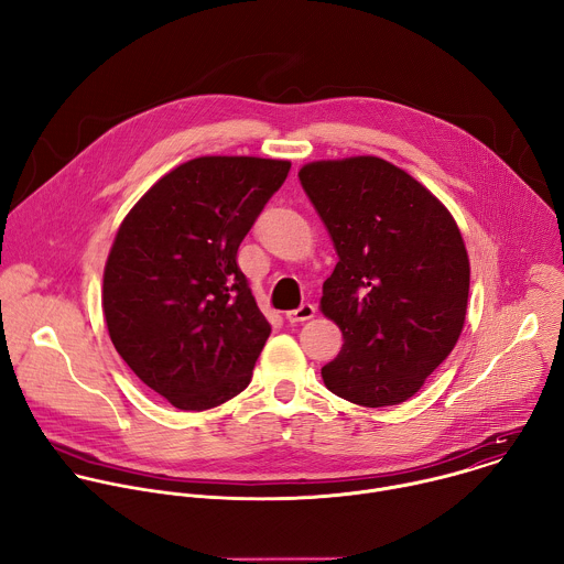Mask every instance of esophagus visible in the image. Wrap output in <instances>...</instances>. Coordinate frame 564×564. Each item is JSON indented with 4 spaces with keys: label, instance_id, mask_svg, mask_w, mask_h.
<instances>
[{
    "label": "esophagus",
    "instance_id": "1",
    "mask_svg": "<svg viewBox=\"0 0 564 564\" xmlns=\"http://www.w3.org/2000/svg\"><path fill=\"white\" fill-rule=\"evenodd\" d=\"M312 316H314V305L312 303H301L296 310L285 312V318L290 321V324H299V321H307Z\"/></svg>",
    "mask_w": 564,
    "mask_h": 564
}]
</instances>
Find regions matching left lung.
I'll return each instance as SVG.
<instances>
[{"instance_id":"1","label":"left lung","mask_w":564,"mask_h":564,"mask_svg":"<svg viewBox=\"0 0 564 564\" xmlns=\"http://www.w3.org/2000/svg\"><path fill=\"white\" fill-rule=\"evenodd\" d=\"M299 181L339 254L321 312L344 348L321 377L352 404H401L464 326L470 268L459 227L422 183L375 155L318 160Z\"/></svg>"}]
</instances>
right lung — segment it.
Instances as JSON below:
<instances>
[{"instance_id": "add662e5", "label": "right lung", "mask_w": 564, "mask_h": 564, "mask_svg": "<svg viewBox=\"0 0 564 564\" xmlns=\"http://www.w3.org/2000/svg\"><path fill=\"white\" fill-rule=\"evenodd\" d=\"M288 160L203 155L160 178L122 220L102 310L127 366L181 411L243 392L270 337L236 263Z\"/></svg>"}]
</instances>
